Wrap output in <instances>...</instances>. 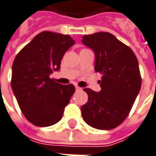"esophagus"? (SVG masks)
Wrapping results in <instances>:
<instances>
[{"label": "esophagus", "mask_w": 156, "mask_h": 156, "mask_svg": "<svg viewBox=\"0 0 156 156\" xmlns=\"http://www.w3.org/2000/svg\"><path fill=\"white\" fill-rule=\"evenodd\" d=\"M75 88H76V90H81V88H80V87H78V85H75Z\"/></svg>", "instance_id": "esophagus-1"}]
</instances>
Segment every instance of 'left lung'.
Masks as SVG:
<instances>
[{
  "label": "left lung",
  "mask_w": 156,
  "mask_h": 156,
  "mask_svg": "<svg viewBox=\"0 0 156 156\" xmlns=\"http://www.w3.org/2000/svg\"><path fill=\"white\" fill-rule=\"evenodd\" d=\"M82 43L94 51L95 71L102 74L99 92L83 90L88 102L81 107L82 116L92 128L114 129L125 120L140 91L138 60L129 46L107 32L83 35Z\"/></svg>",
  "instance_id": "obj_1"
}]
</instances>
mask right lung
Wrapping results in <instances>:
<instances>
[{"instance_id":"right-lung-1","label":"right lung","mask_w":156,"mask_h":156,"mask_svg":"<svg viewBox=\"0 0 156 156\" xmlns=\"http://www.w3.org/2000/svg\"><path fill=\"white\" fill-rule=\"evenodd\" d=\"M75 44L70 35L42 32L20 51L12 66L11 87L25 117L38 127L60 121L75 91L50 78L60 68L66 51Z\"/></svg>"}]
</instances>
